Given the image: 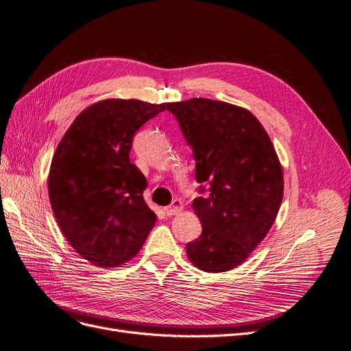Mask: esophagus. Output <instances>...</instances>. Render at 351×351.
Instances as JSON below:
<instances>
[{
	"label": "esophagus",
	"instance_id": "34e87169",
	"mask_svg": "<svg viewBox=\"0 0 351 351\" xmlns=\"http://www.w3.org/2000/svg\"><path fill=\"white\" fill-rule=\"evenodd\" d=\"M182 208H184L182 201H180V199H173L171 206L165 207V213H166V216L171 217V216H176V214H179L180 211H182Z\"/></svg>",
	"mask_w": 351,
	"mask_h": 351
}]
</instances>
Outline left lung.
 <instances>
[{"mask_svg":"<svg viewBox=\"0 0 351 351\" xmlns=\"http://www.w3.org/2000/svg\"><path fill=\"white\" fill-rule=\"evenodd\" d=\"M167 110L192 147L198 184H208V195L192 202L202 233L186 243L188 258L207 273H224L246 261L277 217L280 160L250 110L202 97L167 104Z\"/></svg>","mask_w":351,"mask_h":351,"instance_id":"left-lung-1","label":"left lung"}]
</instances>
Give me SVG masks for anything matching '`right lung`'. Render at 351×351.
Segmentation results:
<instances>
[{"instance_id":"obj_1","label":"right lung","mask_w":351,"mask_h":351,"mask_svg":"<svg viewBox=\"0 0 351 351\" xmlns=\"http://www.w3.org/2000/svg\"><path fill=\"white\" fill-rule=\"evenodd\" d=\"M167 104L106 99L66 130L52 157L48 192L65 239L93 265L119 267L138 254L156 223L147 179L130 162L134 134Z\"/></svg>"}]
</instances>
